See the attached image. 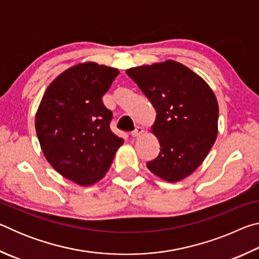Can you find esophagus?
Listing matches in <instances>:
<instances>
[{"label":"esophagus","mask_w":259,"mask_h":259,"mask_svg":"<svg viewBox=\"0 0 259 259\" xmlns=\"http://www.w3.org/2000/svg\"><path fill=\"white\" fill-rule=\"evenodd\" d=\"M143 133H144V130H143L142 126H136V129L130 133V136H131V137L135 138V137H138V136H140Z\"/></svg>","instance_id":"34e87169"}]
</instances>
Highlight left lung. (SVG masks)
Instances as JSON below:
<instances>
[{"label":"left lung","mask_w":259,"mask_h":259,"mask_svg":"<svg viewBox=\"0 0 259 259\" xmlns=\"http://www.w3.org/2000/svg\"><path fill=\"white\" fill-rule=\"evenodd\" d=\"M156 111L152 126L160 153L147 168L166 182H179L202 163L218 133V103L210 87L174 60L126 71Z\"/></svg>","instance_id":"8db88e82"}]
</instances>
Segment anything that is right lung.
Listing matches in <instances>:
<instances>
[{
	"label": "right lung",
	"mask_w": 259,
	"mask_h": 259,
	"mask_svg": "<svg viewBox=\"0 0 259 259\" xmlns=\"http://www.w3.org/2000/svg\"><path fill=\"white\" fill-rule=\"evenodd\" d=\"M117 75L116 68L96 63L68 68L48 87L35 116L46 159L81 186L100 181L123 144L109 128L113 113L103 103Z\"/></svg>",
	"instance_id": "right-lung-1"
}]
</instances>
